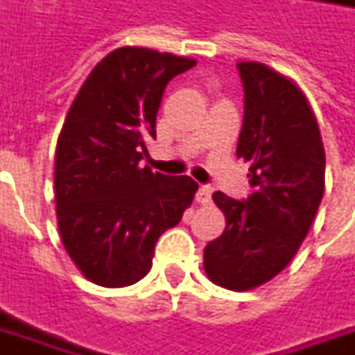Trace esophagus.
<instances>
[{
  "label": "esophagus",
  "mask_w": 355,
  "mask_h": 355,
  "mask_svg": "<svg viewBox=\"0 0 355 355\" xmlns=\"http://www.w3.org/2000/svg\"><path fill=\"white\" fill-rule=\"evenodd\" d=\"M211 193H213V188H211V186H200V190L196 193V200H198V203H201V205H209V203H211Z\"/></svg>",
  "instance_id": "obj_1"
}]
</instances>
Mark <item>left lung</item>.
<instances>
[{
  "label": "left lung",
  "mask_w": 355,
  "mask_h": 355,
  "mask_svg": "<svg viewBox=\"0 0 355 355\" xmlns=\"http://www.w3.org/2000/svg\"><path fill=\"white\" fill-rule=\"evenodd\" d=\"M245 91L238 157L251 163L247 200L215 192L226 216L220 238L203 251L209 279L249 291L287 266L304 241L325 190V150L304 93L259 62H238Z\"/></svg>",
  "instance_id": "8db88e82"
}]
</instances>
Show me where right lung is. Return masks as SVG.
I'll return each instance as SVG.
<instances>
[{
    "mask_svg": "<svg viewBox=\"0 0 355 355\" xmlns=\"http://www.w3.org/2000/svg\"><path fill=\"white\" fill-rule=\"evenodd\" d=\"M193 58L121 47L89 73L64 119L55 154L58 232L89 282L127 287L152 268L163 232L192 205L198 182L140 167L155 139L163 91Z\"/></svg>",
    "mask_w": 355,
    "mask_h": 355,
    "instance_id": "1",
    "label": "right lung"
}]
</instances>
